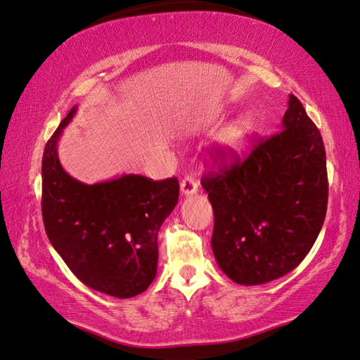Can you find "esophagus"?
I'll return each instance as SVG.
<instances>
[{
  "instance_id": "obj_1",
  "label": "esophagus",
  "mask_w": 360,
  "mask_h": 360,
  "mask_svg": "<svg viewBox=\"0 0 360 360\" xmlns=\"http://www.w3.org/2000/svg\"><path fill=\"white\" fill-rule=\"evenodd\" d=\"M196 192H198V182H196V179L192 178V176H186V178L181 181V193L184 196H188Z\"/></svg>"
}]
</instances>
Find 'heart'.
<instances>
[{
    "label": "heart",
    "instance_id": "1",
    "mask_svg": "<svg viewBox=\"0 0 360 360\" xmlns=\"http://www.w3.org/2000/svg\"><path fill=\"white\" fill-rule=\"evenodd\" d=\"M255 131L256 123L252 117H242L236 120L234 123H231L223 131L220 140H218V146H220L223 158L226 160H232L243 156Z\"/></svg>",
    "mask_w": 360,
    "mask_h": 360
}]
</instances>
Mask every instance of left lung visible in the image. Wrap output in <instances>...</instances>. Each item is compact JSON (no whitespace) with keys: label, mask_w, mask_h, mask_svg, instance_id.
I'll return each instance as SVG.
<instances>
[{"label":"left lung","mask_w":360,"mask_h":360,"mask_svg":"<svg viewBox=\"0 0 360 360\" xmlns=\"http://www.w3.org/2000/svg\"><path fill=\"white\" fill-rule=\"evenodd\" d=\"M201 184L214 209L218 266L237 284L270 283L301 264L325 221L321 134L290 95L283 131L260 139L243 160L204 174Z\"/></svg>","instance_id":"obj_1"}]
</instances>
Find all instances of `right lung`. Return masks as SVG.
Here are the masks:
<instances>
[{"mask_svg": "<svg viewBox=\"0 0 360 360\" xmlns=\"http://www.w3.org/2000/svg\"><path fill=\"white\" fill-rule=\"evenodd\" d=\"M76 105L48 140L41 159V217L53 248L75 276L110 297L145 292L158 271V232L179 198L176 178L140 174L84 184L63 170L58 140Z\"/></svg>", "mask_w": 360, "mask_h": 360, "instance_id": "add662e5", "label": "right lung"}]
</instances>
